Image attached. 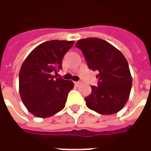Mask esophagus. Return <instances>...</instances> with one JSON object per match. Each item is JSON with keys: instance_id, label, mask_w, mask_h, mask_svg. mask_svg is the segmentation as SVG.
<instances>
[{"instance_id": "obj_1", "label": "esophagus", "mask_w": 151, "mask_h": 151, "mask_svg": "<svg viewBox=\"0 0 151 151\" xmlns=\"http://www.w3.org/2000/svg\"><path fill=\"white\" fill-rule=\"evenodd\" d=\"M80 84H81V82H74V85H75L76 86H78Z\"/></svg>"}]
</instances>
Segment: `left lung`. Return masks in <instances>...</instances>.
Wrapping results in <instances>:
<instances>
[{
  "instance_id": "1",
  "label": "left lung",
  "mask_w": 151,
  "mask_h": 151,
  "mask_svg": "<svg viewBox=\"0 0 151 151\" xmlns=\"http://www.w3.org/2000/svg\"><path fill=\"white\" fill-rule=\"evenodd\" d=\"M89 69L99 72L98 86H91V94L86 97L90 109L102 115L120 111L129 99L132 77L126 58L111 43L99 38L78 40Z\"/></svg>"
}]
</instances>
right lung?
<instances>
[{"label": "right lung", "instance_id": "add662e5", "mask_svg": "<svg viewBox=\"0 0 151 151\" xmlns=\"http://www.w3.org/2000/svg\"><path fill=\"white\" fill-rule=\"evenodd\" d=\"M73 41L50 40L32 50L19 72V94L25 107L35 116L46 118L62 110L73 82L56 78L62 59Z\"/></svg>", "mask_w": 151, "mask_h": 151}]
</instances>
